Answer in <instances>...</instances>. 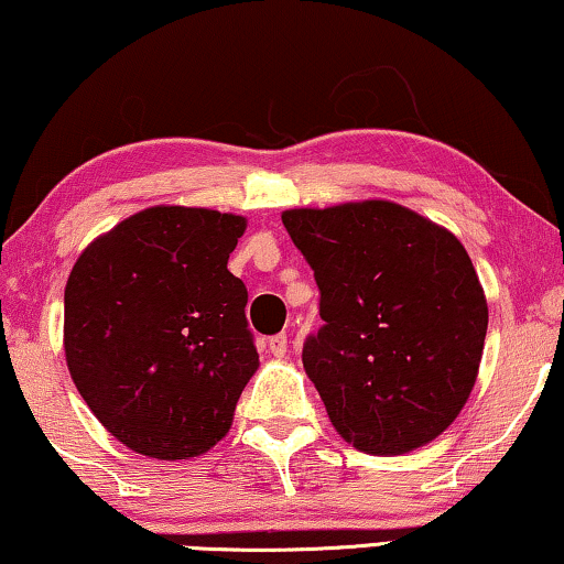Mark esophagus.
<instances>
[{"instance_id": "1", "label": "esophagus", "mask_w": 564, "mask_h": 564, "mask_svg": "<svg viewBox=\"0 0 564 564\" xmlns=\"http://www.w3.org/2000/svg\"><path fill=\"white\" fill-rule=\"evenodd\" d=\"M269 350H272L276 358H282L288 354V336H284V333H276V336L269 338Z\"/></svg>"}]
</instances>
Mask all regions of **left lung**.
Listing matches in <instances>:
<instances>
[{
    "label": "left lung",
    "mask_w": 564,
    "mask_h": 564,
    "mask_svg": "<svg viewBox=\"0 0 564 564\" xmlns=\"http://www.w3.org/2000/svg\"><path fill=\"white\" fill-rule=\"evenodd\" d=\"M282 224L321 290L302 364L333 427L371 455L435 440L484 354L488 307L468 251L389 200L284 210Z\"/></svg>",
    "instance_id": "left-lung-1"
}]
</instances>
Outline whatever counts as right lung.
I'll use <instances>...</instances> for the list:
<instances>
[{"instance_id":"1","label":"right lung","mask_w":564,"mask_h":564,"mask_svg":"<svg viewBox=\"0 0 564 564\" xmlns=\"http://www.w3.org/2000/svg\"><path fill=\"white\" fill-rule=\"evenodd\" d=\"M247 221L147 208L96 239L65 284V361L106 430L160 460L206 453L259 366L249 292L228 272Z\"/></svg>"}]
</instances>
